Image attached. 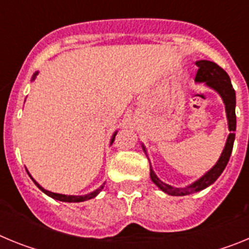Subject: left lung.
<instances>
[{
    "label": "left lung",
    "instance_id": "8db88e82",
    "mask_svg": "<svg viewBox=\"0 0 249 249\" xmlns=\"http://www.w3.org/2000/svg\"><path fill=\"white\" fill-rule=\"evenodd\" d=\"M196 65L198 67V71L196 74V82H204L208 87L213 89L215 92H218L219 96L223 100L224 106H226V113H227L228 128H230L231 133L228 136L226 146H224L223 152H222L219 160H217V163L206 175L202 176L198 181H196L195 183L190 184V186L183 187V188L172 187L160 181V178L156 176L155 171L152 169L151 164H149V172H151L149 175H151V179L153 181V183L160 191H163L164 193L169 196L192 195V193L199 192V191L204 190L212 183H214L215 179L222 175V172L227 166L231 153H232L234 137H236V133H234V131H236V92H234V89H233L232 83H231L230 76L223 68L219 67L217 63L211 62V61L201 59V61H197ZM142 148L146 152L144 146H142Z\"/></svg>",
    "mask_w": 249,
    "mask_h": 249
}]
</instances>
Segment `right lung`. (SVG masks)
Listing matches in <instances>:
<instances>
[{"label": "right lung", "mask_w": 249, "mask_h": 249, "mask_svg": "<svg viewBox=\"0 0 249 249\" xmlns=\"http://www.w3.org/2000/svg\"><path fill=\"white\" fill-rule=\"evenodd\" d=\"M37 73H38V72H36V73L34 74V77H32V80H35V77L37 76ZM116 135H117V132H114L113 137H112V140H111V143H113V141H114V137H116ZM30 177H31V176H30ZM31 179H32V181L35 182V184H36V186L38 187L39 190L42 191L43 193H46V195H47V196L52 197V198H53V199H57V201H62V202H83V201H87V199L94 198V197H96V196H97L98 193H100L101 191L103 190V187H105V183H106V182H105V183H103L102 186L100 187V188H97V190L93 191V192L89 193V195H85V196H66V195H59V193L50 192V191L45 190V188H42V187L39 186V184L37 183V182L35 181V179L32 177H31Z\"/></svg>", "instance_id": "1"}]
</instances>
